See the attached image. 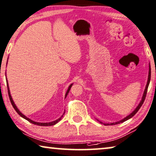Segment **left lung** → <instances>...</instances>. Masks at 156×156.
Masks as SVG:
<instances>
[{"label": "left lung", "instance_id": "left-lung-1", "mask_svg": "<svg viewBox=\"0 0 156 156\" xmlns=\"http://www.w3.org/2000/svg\"><path fill=\"white\" fill-rule=\"evenodd\" d=\"M150 80H151V65L149 64V71H148V80H147V83H146V87H145V90H144V94H143V96H142V98H141V101L139 102V105L136 106V108L134 109V110L132 111V112L130 113L129 115H128L126 117L123 118L121 120H120V121H118V122H111V123H103L101 121H99L98 119H97L98 121L101 123V124H104V125H117V124H119V123H121L125 121H126V120L130 119V118L133 117V116L136 114V113H137V111L139 110V108H141V106H142V104L144 103V101L145 100V98H146V93H147V90H148V85H149V83H150Z\"/></svg>", "mask_w": 156, "mask_h": 156}]
</instances>
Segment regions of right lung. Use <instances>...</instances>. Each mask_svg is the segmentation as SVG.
Returning a JSON list of instances; mask_svg holds the SVG:
<instances>
[{
    "label": "right lung",
    "instance_id": "right-lung-1",
    "mask_svg": "<svg viewBox=\"0 0 156 156\" xmlns=\"http://www.w3.org/2000/svg\"><path fill=\"white\" fill-rule=\"evenodd\" d=\"M7 64H8V63H7ZM6 81H7V86H8V90L9 98H10V102H11L13 108H15V110L16 111H17V113H18L19 115H20L21 116V117H22L23 118H24V119H26L27 120H28V121L30 122H31V123H33V124H34V125H40V126H52V125H55V124H57V123L58 122H59L60 120L62 119V118L63 117V115L64 114V113H65V112H64L63 115H62L61 116V117H60L59 118H58L57 120H55V121H52V122H35V121H34V120H31V119H29V118H27V116H25L24 114H22V113L20 112V111L19 110V109L17 108V106H16L15 104V102H14V101L12 100V97H11L10 92V89H9V86H8V80H6ZM73 83H72V84H71L70 85H69V88H68V90H67V91H66V94H65V98H66L67 95H68L69 92V91H70V90H71V86L73 85Z\"/></svg>",
    "mask_w": 156,
    "mask_h": 156
}]
</instances>
